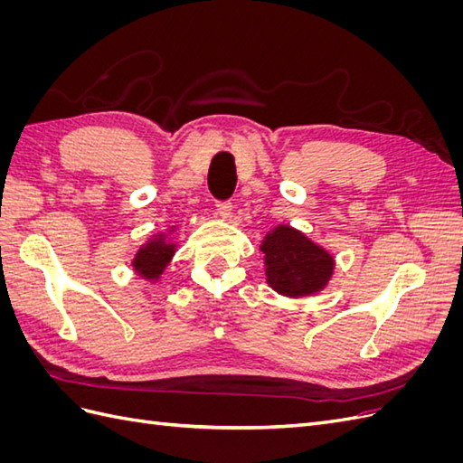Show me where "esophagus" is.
Wrapping results in <instances>:
<instances>
[{
    "label": "esophagus",
    "instance_id": "34e87169",
    "mask_svg": "<svg viewBox=\"0 0 463 463\" xmlns=\"http://www.w3.org/2000/svg\"><path fill=\"white\" fill-rule=\"evenodd\" d=\"M216 214L220 220H230L232 218V203H218Z\"/></svg>",
    "mask_w": 463,
    "mask_h": 463
}]
</instances>
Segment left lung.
<instances>
[{
    "mask_svg": "<svg viewBox=\"0 0 463 463\" xmlns=\"http://www.w3.org/2000/svg\"><path fill=\"white\" fill-rule=\"evenodd\" d=\"M266 284L289 299L311 298L325 291L335 269V259L322 245L289 223H278L260 241Z\"/></svg>",
    "mask_w": 463,
    "mask_h": 463,
    "instance_id": "8db88e82",
    "label": "left lung"
}]
</instances>
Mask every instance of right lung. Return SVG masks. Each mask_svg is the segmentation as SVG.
<instances>
[{"label":"right lung","instance_id":"1","mask_svg":"<svg viewBox=\"0 0 463 463\" xmlns=\"http://www.w3.org/2000/svg\"><path fill=\"white\" fill-rule=\"evenodd\" d=\"M175 232L177 226H170L164 232L150 235L143 245H138L131 260V270L138 278L145 279V282L158 284L165 269L174 260L177 253V243L174 237Z\"/></svg>","mask_w":463,"mask_h":463}]
</instances>
